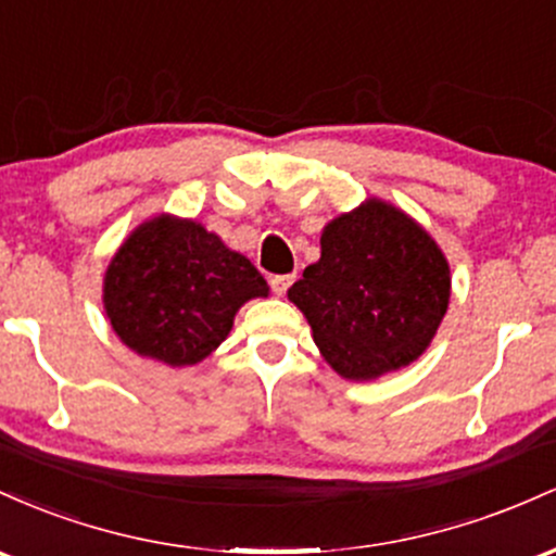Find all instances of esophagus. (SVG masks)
I'll return each mask as SVG.
<instances>
[{
	"mask_svg": "<svg viewBox=\"0 0 556 556\" xmlns=\"http://www.w3.org/2000/svg\"><path fill=\"white\" fill-rule=\"evenodd\" d=\"M294 278H296V276H273V278H270V289H273V294L283 296L286 291H289V286L294 283Z\"/></svg>",
	"mask_w": 556,
	"mask_h": 556,
	"instance_id": "esophagus-1",
	"label": "esophagus"
}]
</instances>
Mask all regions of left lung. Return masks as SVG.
Here are the masks:
<instances>
[{
  "label": "left lung",
  "mask_w": 556,
  "mask_h": 556,
  "mask_svg": "<svg viewBox=\"0 0 556 556\" xmlns=\"http://www.w3.org/2000/svg\"><path fill=\"white\" fill-rule=\"evenodd\" d=\"M452 296L446 254L413 215L367 197L323 228L320 260L289 289L323 359L376 380L422 357Z\"/></svg>",
  "instance_id": "8db88e82"
}]
</instances>
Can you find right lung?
Wrapping results in <instances>:
<instances>
[{
  "label": "right lung",
  "instance_id": "right-lung-1",
  "mask_svg": "<svg viewBox=\"0 0 556 556\" xmlns=\"http://www.w3.org/2000/svg\"><path fill=\"white\" fill-rule=\"evenodd\" d=\"M270 286L241 252L202 223L170 212L149 217L112 254L102 304L130 352L186 367L210 357L249 299Z\"/></svg>",
  "mask_w": 556,
  "mask_h": 556
}]
</instances>
